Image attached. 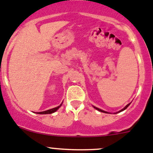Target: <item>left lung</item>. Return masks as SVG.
Listing matches in <instances>:
<instances>
[{"label":"left lung","instance_id":"8db88e82","mask_svg":"<svg viewBox=\"0 0 153 153\" xmlns=\"http://www.w3.org/2000/svg\"><path fill=\"white\" fill-rule=\"evenodd\" d=\"M129 105H130V103H129V104H128V105H126V107H125V108H123V109H122V110H121V111H124V110H126V108H128V106H129ZM93 108H96V110H98V111H101V112L107 113V112H105V111H102V110L99 109V108H96V107H94V106H93Z\"/></svg>","mask_w":153,"mask_h":153}]
</instances>
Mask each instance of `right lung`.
<instances>
[{"label": "right lung", "mask_w": 153, "mask_h": 153, "mask_svg": "<svg viewBox=\"0 0 153 153\" xmlns=\"http://www.w3.org/2000/svg\"><path fill=\"white\" fill-rule=\"evenodd\" d=\"M60 106H61V105H60V106L56 107V108H52V109L48 110V111H42V112H38V113H37V114H52V113L55 112V111H57V110L58 109V108H60Z\"/></svg>", "instance_id": "right-lung-1"}]
</instances>
